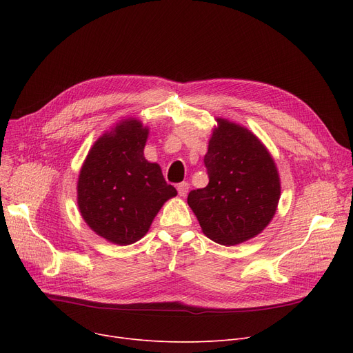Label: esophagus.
<instances>
[{
	"mask_svg": "<svg viewBox=\"0 0 353 353\" xmlns=\"http://www.w3.org/2000/svg\"><path fill=\"white\" fill-rule=\"evenodd\" d=\"M189 189H190V184L188 181H183V183H179L177 184V192L181 197L186 196L189 193Z\"/></svg>",
	"mask_w": 353,
	"mask_h": 353,
	"instance_id": "obj_1",
	"label": "esophagus"
}]
</instances>
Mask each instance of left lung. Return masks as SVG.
<instances>
[{"label":"left lung","mask_w":353,"mask_h":353,"mask_svg":"<svg viewBox=\"0 0 353 353\" xmlns=\"http://www.w3.org/2000/svg\"><path fill=\"white\" fill-rule=\"evenodd\" d=\"M216 121L205 156L209 184L192 190L188 203L203 233L219 245L234 246L272 221L281 176L268 147L249 128L221 117Z\"/></svg>","instance_id":"left-lung-1"}]
</instances>
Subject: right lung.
<instances>
[{
	"label": "right lung",
	"mask_w": 353,
	"mask_h": 353,
	"mask_svg": "<svg viewBox=\"0 0 353 353\" xmlns=\"http://www.w3.org/2000/svg\"><path fill=\"white\" fill-rule=\"evenodd\" d=\"M148 133L136 117L120 120L91 145L80 169L81 217L96 234L119 246L140 240L164 203L177 194L160 165L144 157Z\"/></svg>",
	"instance_id": "add662e5"
}]
</instances>
